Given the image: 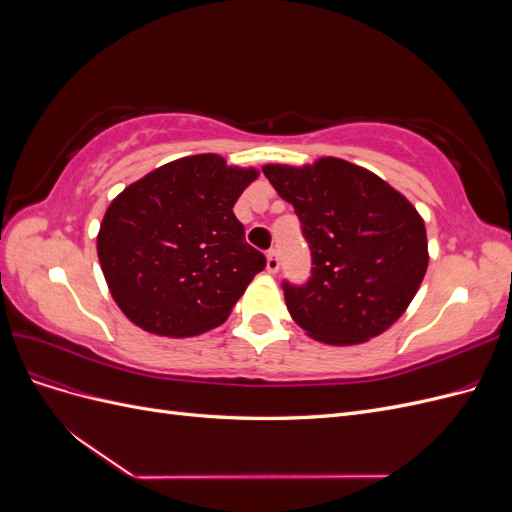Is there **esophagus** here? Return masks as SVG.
I'll use <instances>...</instances> for the list:
<instances>
[{"label":"esophagus","mask_w":512,"mask_h":512,"mask_svg":"<svg viewBox=\"0 0 512 512\" xmlns=\"http://www.w3.org/2000/svg\"><path fill=\"white\" fill-rule=\"evenodd\" d=\"M267 269H269V273L280 271V254H277V250L267 252Z\"/></svg>","instance_id":"1"}]
</instances>
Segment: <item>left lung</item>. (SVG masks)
I'll return each mask as SVG.
<instances>
[{
    "instance_id": "obj_1",
    "label": "left lung",
    "mask_w": 512,
    "mask_h": 512,
    "mask_svg": "<svg viewBox=\"0 0 512 512\" xmlns=\"http://www.w3.org/2000/svg\"><path fill=\"white\" fill-rule=\"evenodd\" d=\"M312 250L305 286L284 284L292 320L316 342L352 346L395 324L429 265L421 213L393 185L342 158L265 164Z\"/></svg>"
}]
</instances>
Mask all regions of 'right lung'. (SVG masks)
<instances>
[{
	"instance_id": "add662e5",
	"label": "right lung",
	"mask_w": 512,
	"mask_h": 512,
	"mask_svg": "<svg viewBox=\"0 0 512 512\" xmlns=\"http://www.w3.org/2000/svg\"><path fill=\"white\" fill-rule=\"evenodd\" d=\"M258 175L254 166L198 153L151 170L113 198L98 258L130 322L153 335L194 337L228 318L267 267L232 213Z\"/></svg>"
}]
</instances>
